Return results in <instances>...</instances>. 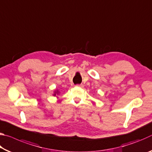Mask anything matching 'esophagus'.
I'll use <instances>...</instances> for the list:
<instances>
[{"label":"esophagus","instance_id":"34e87169","mask_svg":"<svg viewBox=\"0 0 152 152\" xmlns=\"http://www.w3.org/2000/svg\"><path fill=\"white\" fill-rule=\"evenodd\" d=\"M76 86H78V87H82L83 85L82 84H76Z\"/></svg>","mask_w":152,"mask_h":152}]
</instances>
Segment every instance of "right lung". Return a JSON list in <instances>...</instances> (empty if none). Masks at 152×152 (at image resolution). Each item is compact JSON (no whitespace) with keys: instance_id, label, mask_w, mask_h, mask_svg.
I'll use <instances>...</instances> for the list:
<instances>
[{"instance_id":"add662e5","label":"right lung","mask_w":152,"mask_h":152,"mask_svg":"<svg viewBox=\"0 0 152 152\" xmlns=\"http://www.w3.org/2000/svg\"><path fill=\"white\" fill-rule=\"evenodd\" d=\"M58 93H59V92H58V91H56V92H55V94H53V95H54V96H56V94H58Z\"/></svg>"}]
</instances>
